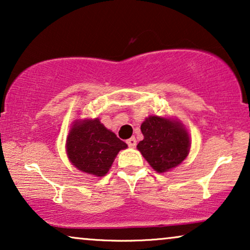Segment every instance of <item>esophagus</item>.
I'll use <instances>...</instances> for the list:
<instances>
[{
    "label": "esophagus",
    "mask_w": 250,
    "mask_h": 250,
    "mask_svg": "<svg viewBox=\"0 0 250 250\" xmlns=\"http://www.w3.org/2000/svg\"><path fill=\"white\" fill-rule=\"evenodd\" d=\"M126 143H127L129 148H135V146H136V140H135L134 138H131V139H128L127 141H126Z\"/></svg>",
    "instance_id": "esophagus-1"
}]
</instances>
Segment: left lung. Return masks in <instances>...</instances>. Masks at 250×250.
Returning <instances> with one entry per match:
<instances>
[{
  "label": "left lung",
  "instance_id": "left-lung-1",
  "mask_svg": "<svg viewBox=\"0 0 250 250\" xmlns=\"http://www.w3.org/2000/svg\"><path fill=\"white\" fill-rule=\"evenodd\" d=\"M145 139L136 148L156 172L179 166L190 151V136L177 119L149 116L141 124Z\"/></svg>",
  "mask_w": 250,
  "mask_h": 250
}]
</instances>
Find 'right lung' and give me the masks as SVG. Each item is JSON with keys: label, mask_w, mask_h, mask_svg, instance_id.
<instances>
[{"label": "right lung", "mask_w": 250, "mask_h": 250, "mask_svg": "<svg viewBox=\"0 0 250 250\" xmlns=\"http://www.w3.org/2000/svg\"><path fill=\"white\" fill-rule=\"evenodd\" d=\"M126 148L127 145L105 128L99 118L75 121L66 142L70 163L94 176H104L117 153Z\"/></svg>", "instance_id": "add662e5"}]
</instances>
